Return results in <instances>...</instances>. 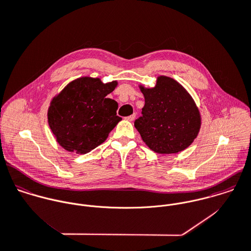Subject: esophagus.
<instances>
[{
    "mask_svg": "<svg viewBox=\"0 0 251 251\" xmlns=\"http://www.w3.org/2000/svg\"><path fill=\"white\" fill-rule=\"evenodd\" d=\"M134 119H135V114H132V115H130V116H128V117L126 118V120L128 121V122H132Z\"/></svg>",
    "mask_w": 251,
    "mask_h": 251,
    "instance_id": "esophagus-1",
    "label": "esophagus"
}]
</instances>
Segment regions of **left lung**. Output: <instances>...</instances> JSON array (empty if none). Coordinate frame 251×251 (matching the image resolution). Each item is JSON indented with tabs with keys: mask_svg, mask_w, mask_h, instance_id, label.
<instances>
[{
	"mask_svg": "<svg viewBox=\"0 0 251 251\" xmlns=\"http://www.w3.org/2000/svg\"><path fill=\"white\" fill-rule=\"evenodd\" d=\"M139 88L144 95L142 117L134 126L145 144L158 154H176L197 138L201 117L186 88L172 78L159 76L154 87Z\"/></svg>",
	"mask_w": 251,
	"mask_h": 251,
	"instance_id": "obj_1",
	"label": "left lung"
}]
</instances>
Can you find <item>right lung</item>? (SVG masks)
<instances>
[{"label":"right lung","instance_id":"1","mask_svg":"<svg viewBox=\"0 0 251 251\" xmlns=\"http://www.w3.org/2000/svg\"><path fill=\"white\" fill-rule=\"evenodd\" d=\"M117 85V81L104 84L99 78L81 77L51 99L48 122L63 149L84 155L107 139L122 120L117 116L118 103L106 98Z\"/></svg>","mask_w":251,"mask_h":251}]
</instances>
